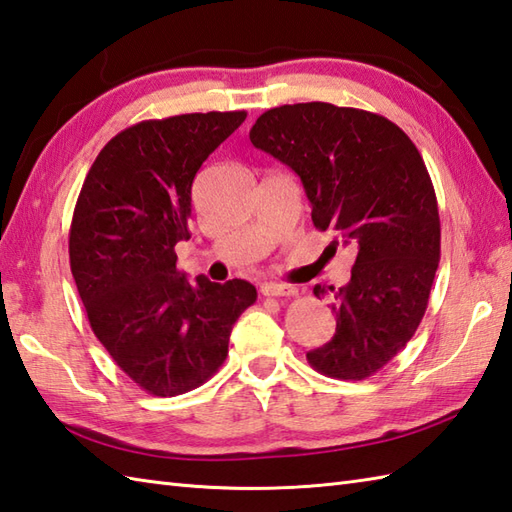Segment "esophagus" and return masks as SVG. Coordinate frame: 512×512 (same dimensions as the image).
<instances>
[{"label": "esophagus", "mask_w": 512, "mask_h": 512, "mask_svg": "<svg viewBox=\"0 0 512 512\" xmlns=\"http://www.w3.org/2000/svg\"><path fill=\"white\" fill-rule=\"evenodd\" d=\"M260 294L269 298H291L296 296V289L291 285H278V283H265L260 287Z\"/></svg>", "instance_id": "obj_1"}]
</instances>
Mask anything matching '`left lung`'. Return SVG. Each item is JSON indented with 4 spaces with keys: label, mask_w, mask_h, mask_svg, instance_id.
<instances>
[{
    "label": "left lung",
    "mask_w": 512,
    "mask_h": 512,
    "mask_svg": "<svg viewBox=\"0 0 512 512\" xmlns=\"http://www.w3.org/2000/svg\"><path fill=\"white\" fill-rule=\"evenodd\" d=\"M254 148L294 170L316 229L356 252L333 294L336 333L307 360L318 373L364 380L413 338L440 263V212L415 143L382 114L311 101L271 108L249 130Z\"/></svg>",
    "instance_id": "1"
}]
</instances>
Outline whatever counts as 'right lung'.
I'll use <instances>...</instances> for the list:
<instances>
[{
    "instance_id": "obj_1",
    "label": "right lung",
    "mask_w": 512,
    "mask_h": 512,
    "mask_svg": "<svg viewBox=\"0 0 512 512\" xmlns=\"http://www.w3.org/2000/svg\"><path fill=\"white\" fill-rule=\"evenodd\" d=\"M247 117L194 112L130 125L92 163L70 225V269L99 342L143 391L201 387L227 358L229 333L256 302L247 280L225 285L176 267L190 238L192 183Z\"/></svg>"
}]
</instances>
